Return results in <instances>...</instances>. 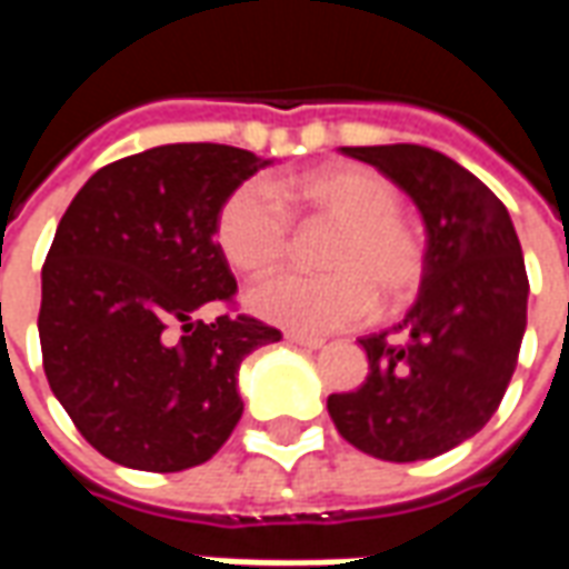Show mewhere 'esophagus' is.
<instances>
[{"label": "esophagus", "instance_id": "esophagus-1", "mask_svg": "<svg viewBox=\"0 0 569 569\" xmlns=\"http://www.w3.org/2000/svg\"><path fill=\"white\" fill-rule=\"evenodd\" d=\"M286 341L296 347H308V350H320L326 341L322 338H313V335H301V332H286Z\"/></svg>", "mask_w": 569, "mask_h": 569}]
</instances>
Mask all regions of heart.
Masks as SVG:
<instances>
[{
  "instance_id": "heart-1",
  "label": "heart",
  "mask_w": 569,
  "mask_h": 569,
  "mask_svg": "<svg viewBox=\"0 0 569 569\" xmlns=\"http://www.w3.org/2000/svg\"><path fill=\"white\" fill-rule=\"evenodd\" d=\"M283 198L308 219L338 228L322 264L329 273H271L249 289L261 320L292 332H338L357 326L381 298L406 308L427 273V249L402 216V191L371 167H332L283 186ZM216 240L237 271L259 273L289 256L292 224L268 182L249 179L224 198Z\"/></svg>"
}]
</instances>
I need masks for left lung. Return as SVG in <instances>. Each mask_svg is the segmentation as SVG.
<instances>
[{
  "instance_id": "left-lung-1",
  "label": "left lung",
  "mask_w": 569,
  "mask_h": 569,
  "mask_svg": "<svg viewBox=\"0 0 569 569\" xmlns=\"http://www.w3.org/2000/svg\"><path fill=\"white\" fill-rule=\"evenodd\" d=\"M418 203L427 273L396 332L366 335L369 378L329 396L353 448L415 463L472 439L500 408L527 326V271L502 200L478 176L427 146H347Z\"/></svg>"
}]
</instances>
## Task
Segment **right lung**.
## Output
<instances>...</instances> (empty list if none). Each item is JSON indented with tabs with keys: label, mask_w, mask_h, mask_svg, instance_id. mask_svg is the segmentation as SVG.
Here are the masks:
<instances>
[{
	"label": "right lung",
	"mask_w": 569,
	"mask_h": 569,
	"mask_svg": "<svg viewBox=\"0 0 569 569\" xmlns=\"http://www.w3.org/2000/svg\"><path fill=\"white\" fill-rule=\"evenodd\" d=\"M271 161L219 142L130 154L81 186L42 268L44 375L76 429L130 469L207 463L243 415L240 362L280 332L228 305L237 280L216 219Z\"/></svg>",
	"instance_id": "1"
}]
</instances>
